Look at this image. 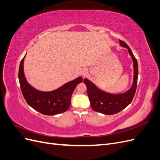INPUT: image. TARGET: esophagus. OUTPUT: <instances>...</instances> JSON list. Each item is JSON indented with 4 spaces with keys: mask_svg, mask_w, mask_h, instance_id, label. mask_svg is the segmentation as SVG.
I'll return each instance as SVG.
<instances>
[{
    "mask_svg": "<svg viewBox=\"0 0 160 160\" xmlns=\"http://www.w3.org/2000/svg\"><path fill=\"white\" fill-rule=\"evenodd\" d=\"M88 70L86 68H84V69H82V71H81V75H82V77H85L87 75H88Z\"/></svg>",
    "mask_w": 160,
    "mask_h": 160,
    "instance_id": "34e87169",
    "label": "esophagus"
}]
</instances>
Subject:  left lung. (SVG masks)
<instances>
[{
	"mask_svg": "<svg viewBox=\"0 0 160 160\" xmlns=\"http://www.w3.org/2000/svg\"><path fill=\"white\" fill-rule=\"evenodd\" d=\"M119 42L121 46L128 49L129 54L133 60V79L132 87L122 93H111L99 89L88 79H84L91 108L97 112L105 115H113L125 109L132 102L136 91L138 77L137 59L126 43L121 40Z\"/></svg>",
	"mask_w": 160,
	"mask_h": 160,
	"instance_id": "1",
	"label": "left lung"
}]
</instances>
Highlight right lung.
I'll return each instance as SVG.
<instances>
[{
    "label": "right lung",
    "mask_w": 160,
    "mask_h": 160,
    "mask_svg": "<svg viewBox=\"0 0 160 160\" xmlns=\"http://www.w3.org/2000/svg\"><path fill=\"white\" fill-rule=\"evenodd\" d=\"M21 60L18 71V80L22 93L32 108L43 115H54L65 112L71 105V96L76 86L83 81L81 77L67 82L51 91L38 90L28 83L24 72V60Z\"/></svg>",
    "instance_id": "1"
}]
</instances>
